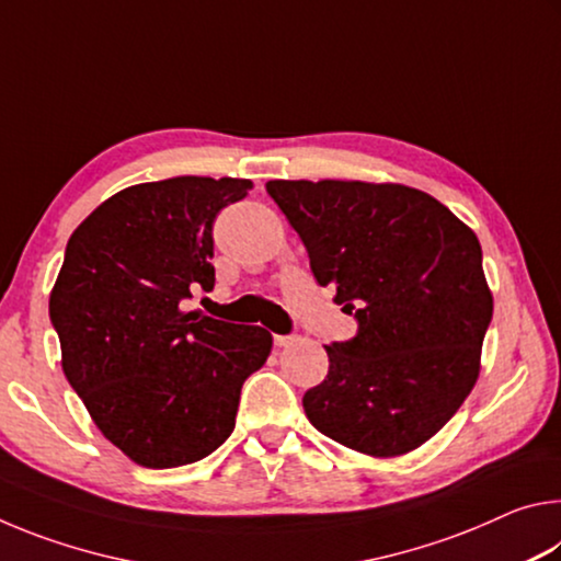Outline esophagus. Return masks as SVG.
Returning a JSON list of instances; mask_svg holds the SVG:
<instances>
[{"mask_svg": "<svg viewBox=\"0 0 561 561\" xmlns=\"http://www.w3.org/2000/svg\"><path fill=\"white\" fill-rule=\"evenodd\" d=\"M291 341H294V336H282V334H274V344H277L279 348H282V346H289Z\"/></svg>", "mask_w": 561, "mask_h": 561, "instance_id": "1", "label": "esophagus"}]
</instances>
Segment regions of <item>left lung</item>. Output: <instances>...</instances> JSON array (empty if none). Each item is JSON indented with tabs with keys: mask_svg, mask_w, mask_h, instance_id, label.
I'll list each match as a JSON object with an SVG mask.
<instances>
[{
	"mask_svg": "<svg viewBox=\"0 0 561 561\" xmlns=\"http://www.w3.org/2000/svg\"><path fill=\"white\" fill-rule=\"evenodd\" d=\"M321 287L358 319L327 346L329 376L304 393L327 438L398 458L458 413L480 376L492 291L468 225L428 193L364 180H270Z\"/></svg>",
	"mask_w": 561,
	"mask_h": 561,
	"instance_id": "left-lung-1",
	"label": "left lung"
}]
</instances>
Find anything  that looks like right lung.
I'll return each instance as SVG.
<instances>
[{"instance_id": "add662e5", "label": "right lung", "mask_w": 561, "mask_h": 561, "mask_svg": "<svg viewBox=\"0 0 561 561\" xmlns=\"http://www.w3.org/2000/svg\"><path fill=\"white\" fill-rule=\"evenodd\" d=\"M252 180L130 185L76 227L49 297L66 381L91 421L144 468L203 460L234 431L272 334L185 311L215 287L213 222Z\"/></svg>"}]
</instances>
